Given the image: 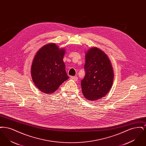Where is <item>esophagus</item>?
<instances>
[{"instance_id": "1", "label": "esophagus", "mask_w": 146, "mask_h": 146, "mask_svg": "<svg viewBox=\"0 0 146 146\" xmlns=\"http://www.w3.org/2000/svg\"><path fill=\"white\" fill-rule=\"evenodd\" d=\"M70 79L76 82L78 80V76H72L70 77Z\"/></svg>"}]
</instances>
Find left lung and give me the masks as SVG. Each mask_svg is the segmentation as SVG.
I'll return each mask as SVG.
<instances>
[{"label": "left lung", "instance_id": "left-lung-1", "mask_svg": "<svg viewBox=\"0 0 146 146\" xmlns=\"http://www.w3.org/2000/svg\"><path fill=\"white\" fill-rule=\"evenodd\" d=\"M85 76L81 81L83 95L89 101L105 96L112 86L114 74L111 63L104 51L89 49L85 56Z\"/></svg>", "mask_w": 146, "mask_h": 146}]
</instances>
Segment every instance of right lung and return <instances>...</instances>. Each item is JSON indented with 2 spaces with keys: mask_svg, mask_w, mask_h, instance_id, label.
I'll return each instance as SVG.
<instances>
[{
  "mask_svg": "<svg viewBox=\"0 0 146 146\" xmlns=\"http://www.w3.org/2000/svg\"><path fill=\"white\" fill-rule=\"evenodd\" d=\"M64 50L55 44H49L39 50L35 56L31 75L35 86L45 94L54 92L69 78L63 58Z\"/></svg>",
  "mask_w": 146,
  "mask_h": 146,
  "instance_id": "1",
  "label": "right lung"
}]
</instances>
